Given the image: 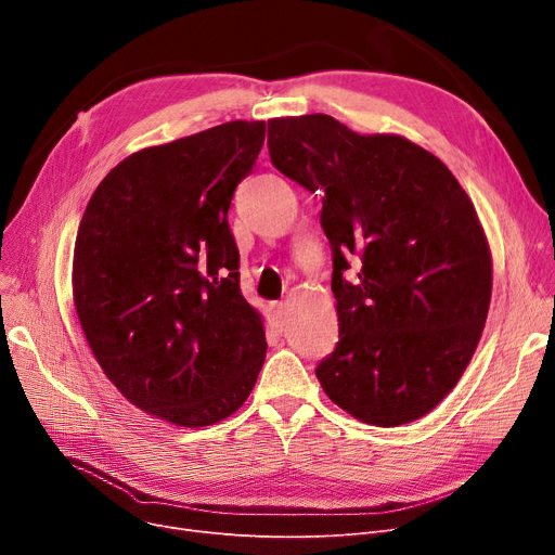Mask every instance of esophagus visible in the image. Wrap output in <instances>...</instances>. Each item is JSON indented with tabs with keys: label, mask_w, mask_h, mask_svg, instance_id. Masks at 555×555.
I'll list each match as a JSON object with an SVG mask.
<instances>
[{
	"label": "esophagus",
	"mask_w": 555,
	"mask_h": 555,
	"mask_svg": "<svg viewBox=\"0 0 555 555\" xmlns=\"http://www.w3.org/2000/svg\"><path fill=\"white\" fill-rule=\"evenodd\" d=\"M272 314H274V322L276 326H283L285 324V317H287V310H285V304L279 301L272 306Z\"/></svg>",
	"instance_id": "1"
}]
</instances>
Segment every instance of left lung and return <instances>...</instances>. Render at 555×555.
Wrapping results in <instances>:
<instances>
[{
  "instance_id": "left-lung-1",
  "label": "left lung",
  "mask_w": 555,
  "mask_h": 555,
  "mask_svg": "<svg viewBox=\"0 0 555 555\" xmlns=\"http://www.w3.org/2000/svg\"><path fill=\"white\" fill-rule=\"evenodd\" d=\"M272 164L324 193L339 341L314 373L362 423L431 412L470 364L492 260L475 204L450 168L398 134H358L328 114L268 121ZM359 276L346 282L350 262Z\"/></svg>"
}]
</instances>
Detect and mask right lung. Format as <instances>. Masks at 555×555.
I'll return each instance as SVG.
<instances>
[{
    "label": "right lung",
    "mask_w": 555,
    "mask_h": 555,
    "mask_svg": "<svg viewBox=\"0 0 555 555\" xmlns=\"http://www.w3.org/2000/svg\"><path fill=\"white\" fill-rule=\"evenodd\" d=\"M266 121H229L114 166L82 214L74 306L112 385L180 427L231 416L266 362L260 314L241 293L229 229Z\"/></svg>",
    "instance_id": "obj_1"
}]
</instances>
